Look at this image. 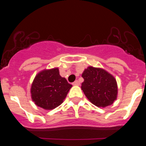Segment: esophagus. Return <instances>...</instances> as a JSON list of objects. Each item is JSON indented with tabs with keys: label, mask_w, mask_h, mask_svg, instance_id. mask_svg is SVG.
Masks as SVG:
<instances>
[{
	"label": "esophagus",
	"mask_w": 146,
	"mask_h": 146,
	"mask_svg": "<svg viewBox=\"0 0 146 146\" xmlns=\"http://www.w3.org/2000/svg\"><path fill=\"white\" fill-rule=\"evenodd\" d=\"M73 85H74V86H78V85H80V82H79L78 80H76L74 82H73Z\"/></svg>",
	"instance_id": "obj_1"
}]
</instances>
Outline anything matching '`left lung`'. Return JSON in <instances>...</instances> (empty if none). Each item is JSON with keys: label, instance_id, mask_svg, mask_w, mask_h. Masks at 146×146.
I'll use <instances>...</instances> for the list:
<instances>
[{"label": "left lung", "instance_id": "left-lung-1", "mask_svg": "<svg viewBox=\"0 0 146 146\" xmlns=\"http://www.w3.org/2000/svg\"><path fill=\"white\" fill-rule=\"evenodd\" d=\"M82 76L84 80L82 90L92 104L98 107H106L111 105L117 99L116 80L105 70L89 66Z\"/></svg>", "mask_w": 146, "mask_h": 146}]
</instances>
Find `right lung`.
<instances>
[{
	"mask_svg": "<svg viewBox=\"0 0 146 146\" xmlns=\"http://www.w3.org/2000/svg\"><path fill=\"white\" fill-rule=\"evenodd\" d=\"M72 85L60 75L58 68L38 73L31 85V98L38 106L52 110L63 102Z\"/></svg>",
	"mask_w": 146,
	"mask_h": 146,
	"instance_id": "1",
	"label": "right lung"
}]
</instances>
